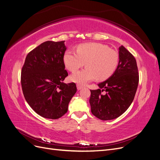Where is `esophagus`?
I'll use <instances>...</instances> for the list:
<instances>
[{
  "mask_svg": "<svg viewBox=\"0 0 160 160\" xmlns=\"http://www.w3.org/2000/svg\"><path fill=\"white\" fill-rule=\"evenodd\" d=\"M77 89L80 90V89L83 88V85H79V84H77Z\"/></svg>",
  "mask_w": 160,
  "mask_h": 160,
  "instance_id": "34e87169",
  "label": "esophagus"
}]
</instances>
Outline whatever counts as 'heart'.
Listing matches in <instances>:
<instances>
[{
	"instance_id": "1",
	"label": "heart",
	"mask_w": 160,
	"mask_h": 160,
	"mask_svg": "<svg viewBox=\"0 0 160 160\" xmlns=\"http://www.w3.org/2000/svg\"><path fill=\"white\" fill-rule=\"evenodd\" d=\"M118 52L105 45L98 42L84 43L77 47V52L67 50L63 57L65 67L70 71H75L83 67L86 68L75 72L70 79L79 85H84L94 79L103 81L112 75L119 64Z\"/></svg>"
}]
</instances>
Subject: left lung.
<instances>
[{
    "label": "left lung",
    "mask_w": 160,
    "mask_h": 160,
    "mask_svg": "<svg viewBox=\"0 0 160 160\" xmlns=\"http://www.w3.org/2000/svg\"><path fill=\"white\" fill-rule=\"evenodd\" d=\"M119 58L112 76L99 83L98 89L90 90L91 113L101 120L113 119L122 115L133 102L138 89L139 73L135 57L122 45Z\"/></svg>",
    "instance_id": "obj_1"
}]
</instances>
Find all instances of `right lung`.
Returning <instances> with one entry per match:
<instances>
[{
	"instance_id": "1",
	"label": "right lung",
	"mask_w": 160,
	"mask_h": 160,
	"mask_svg": "<svg viewBox=\"0 0 160 160\" xmlns=\"http://www.w3.org/2000/svg\"><path fill=\"white\" fill-rule=\"evenodd\" d=\"M65 41L42 42L28 53L21 70V86L27 102L41 117L56 119L65 115L77 91L68 76L63 57Z\"/></svg>"
}]
</instances>
